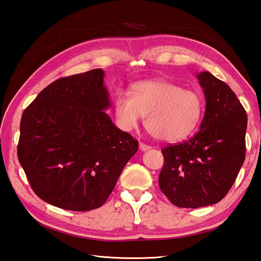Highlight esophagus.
<instances>
[{
    "mask_svg": "<svg viewBox=\"0 0 261 261\" xmlns=\"http://www.w3.org/2000/svg\"><path fill=\"white\" fill-rule=\"evenodd\" d=\"M150 148H151V147L146 145V144H144V143H140V144H139V149L141 150V151H147V150H149Z\"/></svg>",
    "mask_w": 261,
    "mask_h": 261,
    "instance_id": "obj_1",
    "label": "esophagus"
}]
</instances>
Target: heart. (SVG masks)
<instances>
[{"label":"heart","mask_w":261,"mask_h":261,"mask_svg":"<svg viewBox=\"0 0 261 261\" xmlns=\"http://www.w3.org/2000/svg\"><path fill=\"white\" fill-rule=\"evenodd\" d=\"M118 123L126 130L136 127L143 115L150 134L167 143L187 138L198 126L203 103L200 94L165 81L134 84L130 96L118 92L114 102Z\"/></svg>","instance_id":"b5f03b06"}]
</instances>
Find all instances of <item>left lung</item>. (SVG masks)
I'll return each instance as SVG.
<instances>
[{
	"instance_id": "obj_1",
	"label": "left lung",
	"mask_w": 261,
	"mask_h": 261,
	"mask_svg": "<svg viewBox=\"0 0 261 261\" xmlns=\"http://www.w3.org/2000/svg\"><path fill=\"white\" fill-rule=\"evenodd\" d=\"M206 99L199 132L162 149L159 186L180 208L219 202L230 191L245 160L246 111L224 82L209 72L197 74Z\"/></svg>"
}]
</instances>
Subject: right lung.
<instances>
[{"mask_svg":"<svg viewBox=\"0 0 261 261\" xmlns=\"http://www.w3.org/2000/svg\"><path fill=\"white\" fill-rule=\"evenodd\" d=\"M101 68L53 82L25 109L18 160L34 192L55 207H101L138 141L111 121Z\"/></svg>","mask_w":261,"mask_h":261,"instance_id":"obj_1","label":"right lung"}]
</instances>
